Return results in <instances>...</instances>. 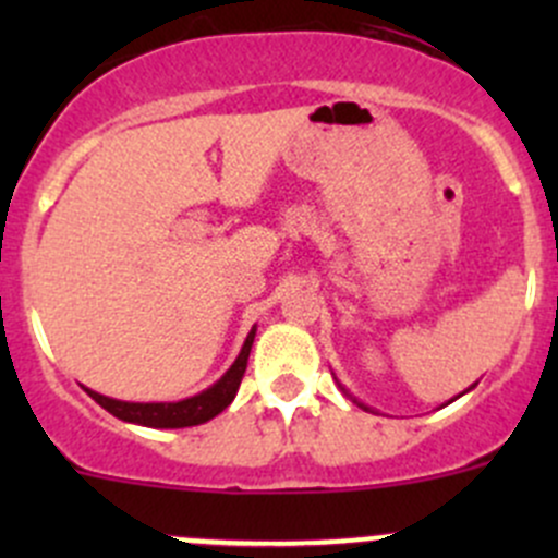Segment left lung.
Listing matches in <instances>:
<instances>
[{"label":"left lung","instance_id":"left-lung-1","mask_svg":"<svg viewBox=\"0 0 558 558\" xmlns=\"http://www.w3.org/2000/svg\"><path fill=\"white\" fill-rule=\"evenodd\" d=\"M340 388H342V384H340ZM470 388H472V386H470ZM470 388H466V391H470ZM342 393H348V391H345V388H342ZM348 397H351V393H348ZM459 397H461V393H459ZM351 399H353V397H351ZM453 399H456V397H453ZM453 399H451V402H453ZM353 402H356V404H359V408L369 410V408H367V404H362V402H359V399H353Z\"/></svg>","mask_w":558,"mask_h":558}]
</instances>
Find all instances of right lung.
<instances>
[{"label":"right lung","mask_w":558,"mask_h":558,"mask_svg":"<svg viewBox=\"0 0 558 558\" xmlns=\"http://www.w3.org/2000/svg\"><path fill=\"white\" fill-rule=\"evenodd\" d=\"M253 337H256V326L247 331L243 351L234 359L232 367L221 375L210 388L194 393L189 399H180V402H123V399L105 397V393L92 391L86 388L88 397L97 404H102L107 413H112L116 418L126 421V424L137 426H154V429H183V426H199L205 421L216 418L221 410H227L232 404V399L238 397L240 380H243L247 356H251Z\"/></svg>","instance_id":"right-lung-1"}]
</instances>
